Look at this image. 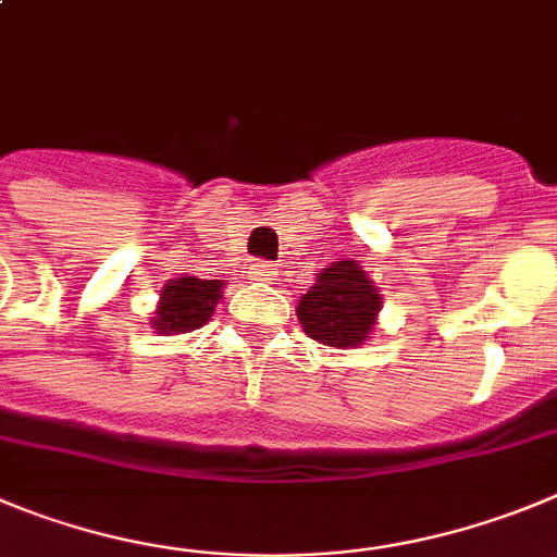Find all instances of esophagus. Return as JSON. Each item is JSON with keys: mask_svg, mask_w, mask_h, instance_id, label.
Here are the masks:
<instances>
[{"mask_svg": "<svg viewBox=\"0 0 557 557\" xmlns=\"http://www.w3.org/2000/svg\"><path fill=\"white\" fill-rule=\"evenodd\" d=\"M247 274L249 280H255V283H272L277 269H274V263H269V260H255V263H249Z\"/></svg>", "mask_w": 557, "mask_h": 557, "instance_id": "1", "label": "esophagus"}]
</instances>
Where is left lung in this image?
Listing matches in <instances>:
<instances>
[{
  "label": "left lung",
  "instance_id": "obj_1",
  "mask_svg": "<svg viewBox=\"0 0 557 557\" xmlns=\"http://www.w3.org/2000/svg\"><path fill=\"white\" fill-rule=\"evenodd\" d=\"M383 308L377 285L355 260H335L299 297V324L324 347L355 349L374 333Z\"/></svg>",
  "mask_w": 557,
  "mask_h": 557
}]
</instances>
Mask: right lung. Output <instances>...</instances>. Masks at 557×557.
I'll return each instance as SVG.
<instances>
[{
    "label": "right lung",
    "mask_w": 557,
    "mask_h": 557,
    "mask_svg": "<svg viewBox=\"0 0 557 557\" xmlns=\"http://www.w3.org/2000/svg\"><path fill=\"white\" fill-rule=\"evenodd\" d=\"M222 280L177 277L169 280L160 290L158 310L152 315V327L160 335L191 333L210 322V315L222 299Z\"/></svg>",
    "instance_id": "1"
}]
</instances>
